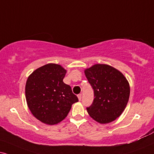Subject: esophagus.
Masks as SVG:
<instances>
[{
  "instance_id": "esophagus-1",
  "label": "esophagus",
  "mask_w": 154,
  "mask_h": 154,
  "mask_svg": "<svg viewBox=\"0 0 154 154\" xmlns=\"http://www.w3.org/2000/svg\"><path fill=\"white\" fill-rule=\"evenodd\" d=\"M77 97H78L79 100V101H81V100H82V94H78V95H77Z\"/></svg>"
}]
</instances>
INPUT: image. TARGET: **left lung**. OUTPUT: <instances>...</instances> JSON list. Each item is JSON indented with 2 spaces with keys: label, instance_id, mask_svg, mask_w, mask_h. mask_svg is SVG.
Masks as SVG:
<instances>
[{
  "label": "left lung",
  "instance_id": "1",
  "mask_svg": "<svg viewBox=\"0 0 154 154\" xmlns=\"http://www.w3.org/2000/svg\"><path fill=\"white\" fill-rule=\"evenodd\" d=\"M94 90V100L87 107L89 116L100 124L114 121L124 112L130 94L129 84L123 74L107 65L97 64L85 69Z\"/></svg>",
  "mask_w": 154,
  "mask_h": 154
}]
</instances>
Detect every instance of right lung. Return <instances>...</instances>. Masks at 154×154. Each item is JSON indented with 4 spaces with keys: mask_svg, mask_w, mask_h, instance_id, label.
<instances>
[{
    "mask_svg": "<svg viewBox=\"0 0 154 154\" xmlns=\"http://www.w3.org/2000/svg\"><path fill=\"white\" fill-rule=\"evenodd\" d=\"M66 71L56 64H48L29 76L25 85L27 104L35 117L49 125L63 121L72 105L78 102L69 85L64 83Z\"/></svg>",
    "mask_w": 154,
    "mask_h": 154,
    "instance_id": "add662e5",
    "label": "right lung"
}]
</instances>
